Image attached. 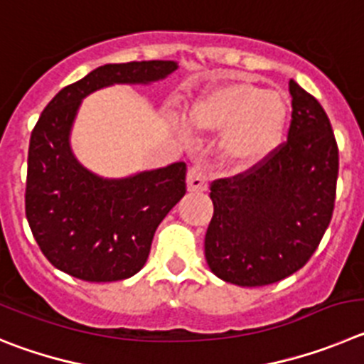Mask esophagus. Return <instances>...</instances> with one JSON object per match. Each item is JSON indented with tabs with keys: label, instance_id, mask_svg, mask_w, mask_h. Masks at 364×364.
Masks as SVG:
<instances>
[{
	"label": "esophagus",
	"instance_id": "34e87169",
	"mask_svg": "<svg viewBox=\"0 0 364 364\" xmlns=\"http://www.w3.org/2000/svg\"><path fill=\"white\" fill-rule=\"evenodd\" d=\"M208 186V176H206V170L201 165H194L188 168V174H186V188L190 192H203Z\"/></svg>",
	"mask_w": 364,
	"mask_h": 364
}]
</instances>
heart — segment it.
<instances>
[{
    "label": "heart",
    "instance_id": "heart-1",
    "mask_svg": "<svg viewBox=\"0 0 364 364\" xmlns=\"http://www.w3.org/2000/svg\"><path fill=\"white\" fill-rule=\"evenodd\" d=\"M288 119L287 94L264 90L250 81L214 85L186 110V121L194 130L223 132L219 159L232 170H250L267 161L283 141Z\"/></svg>",
    "mask_w": 364,
    "mask_h": 364
}]
</instances>
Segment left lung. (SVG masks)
<instances>
[{"mask_svg": "<svg viewBox=\"0 0 364 364\" xmlns=\"http://www.w3.org/2000/svg\"><path fill=\"white\" fill-rule=\"evenodd\" d=\"M288 88L287 143L261 165L210 186L206 263L237 287L277 283L303 268L333 214L339 150L332 125L316 97L294 80Z\"/></svg>", "mask_w": 364, "mask_h": 364, "instance_id": "8db88e82", "label": "left lung"}]
</instances>
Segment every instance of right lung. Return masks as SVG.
I'll use <instances>...</instances> for the list:
<instances>
[{
    "mask_svg": "<svg viewBox=\"0 0 364 364\" xmlns=\"http://www.w3.org/2000/svg\"><path fill=\"white\" fill-rule=\"evenodd\" d=\"M178 70L176 61L97 67L61 88L45 107L28 146L25 212L43 255L90 283L129 279L145 267L156 228L186 192L183 161L129 178L94 174L76 159L70 132L81 101L110 85H149Z\"/></svg>",
    "mask_w": 364,
    "mask_h": 364,
    "instance_id": "1",
    "label": "right lung"
}]
</instances>
